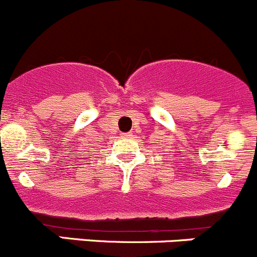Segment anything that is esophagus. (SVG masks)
<instances>
[{
    "instance_id": "esophagus-1",
    "label": "esophagus",
    "mask_w": 257,
    "mask_h": 257,
    "mask_svg": "<svg viewBox=\"0 0 257 257\" xmlns=\"http://www.w3.org/2000/svg\"><path fill=\"white\" fill-rule=\"evenodd\" d=\"M122 136H123V138H133V133H126V134H121Z\"/></svg>"
}]
</instances>
